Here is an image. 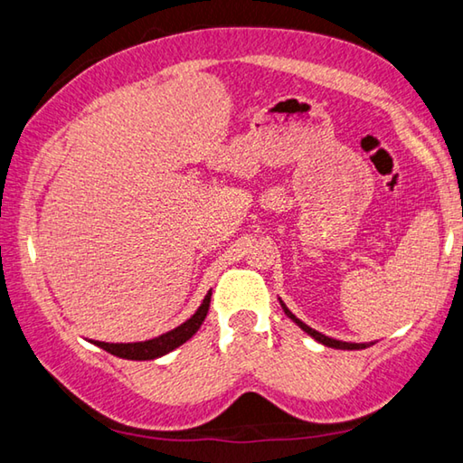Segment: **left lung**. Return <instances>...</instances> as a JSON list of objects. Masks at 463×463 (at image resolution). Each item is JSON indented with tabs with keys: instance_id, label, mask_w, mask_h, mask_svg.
<instances>
[{
	"instance_id": "obj_1",
	"label": "left lung",
	"mask_w": 463,
	"mask_h": 463,
	"mask_svg": "<svg viewBox=\"0 0 463 463\" xmlns=\"http://www.w3.org/2000/svg\"><path fill=\"white\" fill-rule=\"evenodd\" d=\"M279 304H281V308H284V312L286 315L294 320V323L302 328L304 333H308L312 339H317L318 343H323V345H326V347H333V349H365V347H370V345L367 343H347V341H336V339H331V336H326V335H323V333H318V331H315V328H310L308 325H304L300 318H296L292 312L288 310V307L284 302L279 300Z\"/></svg>"
}]
</instances>
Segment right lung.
Returning <instances> with one entry per match:
<instances>
[{
  "label": "right lung",
  "instance_id": "right-lung-1",
  "mask_svg": "<svg viewBox=\"0 0 463 463\" xmlns=\"http://www.w3.org/2000/svg\"><path fill=\"white\" fill-rule=\"evenodd\" d=\"M210 296H213V289L203 296V300L200 304V308L194 312V315L171 331L163 333L155 339L148 341H138V343H104V341H91L93 345H98L108 354H112L116 357L122 359H132V362H146V359H156L167 355L169 351L177 349L179 345H184L185 341H190L192 336L198 333V328L202 326L203 318L208 315L210 308Z\"/></svg>",
  "mask_w": 463,
  "mask_h": 463
}]
</instances>
